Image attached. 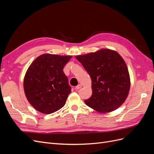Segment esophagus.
Masks as SVG:
<instances>
[{"label": "esophagus", "mask_w": 154, "mask_h": 154, "mask_svg": "<svg viewBox=\"0 0 154 154\" xmlns=\"http://www.w3.org/2000/svg\"><path fill=\"white\" fill-rule=\"evenodd\" d=\"M82 87V85H80V84H79L78 85H77L76 87H75V88L76 90H78V89H80V88H81Z\"/></svg>", "instance_id": "34e87169"}]
</instances>
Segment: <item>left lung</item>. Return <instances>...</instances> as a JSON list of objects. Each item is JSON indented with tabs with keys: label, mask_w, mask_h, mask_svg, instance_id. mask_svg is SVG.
<instances>
[{
	"label": "left lung",
	"mask_w": 154,
	"mask_h": 154,
	"mask_svg": "<svg viewBox=\"0 0 154 154\" xmlns=\"http://www.w3.org/2000/svg\"><path fill=\"white\" fill-rule=\"evenodd\" d=\"M89 74L92 94L85 104L100 113L118 109L127 99L130 88L128 70L117 51L101 49L76 56Z\"/></svg>",
	"instance_id": "obj_1"
}]
</instances>
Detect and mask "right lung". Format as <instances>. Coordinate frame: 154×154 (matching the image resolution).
Masks as SVG:
<instances>
[{
	"mask_svg": "<svg viewBox=\"0 0 154 154\" xmlns=\"http://www.w3.org/2000/svg\"><path fill=\"white\" fill-rule=\"evenodd\" d=\"M71 56L43 54L27 69L24 89L29 103L38 112L49 114L66 104L71 88L63 71Z\"/></svg>",
	"mask_w": 154,
	"mask_h": 154,
	"instance_id": "obj_1",
	"label": "right lung"
}]
</instances>
